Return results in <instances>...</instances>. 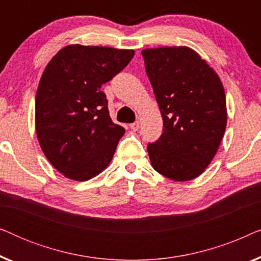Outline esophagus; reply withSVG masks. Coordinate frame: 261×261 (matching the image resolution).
<instances>
[{
	"label": "esophagus",
	"instance_id": "34e87169",
	"mask_svg": "<svg viewBox=\"0 0 261 261\" xmlns=\"http://www.w3.org/2000/svg\"><path fill=\"white\" fill-rule=\"evenodd\" d=\"M130 129L132 130H134V132H137L139 128H140V123H139V121H137V122H134V123H132L130 124Z\"/></svg>",
	"mask_w": 261,
	"mask_h": 261
}]
</instances>
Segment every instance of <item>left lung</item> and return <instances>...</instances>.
<instances>
[{
  "label": "left lung",
  "mask_w": 261,
  "mask_h": 261,
  "mask_svg": "<svg viewBox=\"0 0 261 261\" xmlns=\"http://www.w3.org/2000/svg\"><path fill=\"white\" fill-rule=\"evenodd\" d=\"M163 117V134L148 144L156 172L187 181L215 156L227 124L226 95L217 73L185 46L141 51Z\"/></svg>",
  "instance_id": "left-lung-1"
}]
</instances>
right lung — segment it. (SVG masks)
<instances>
[{
	"mask_svg": "<svg viewBox=\"0 0 261 261\" xmlns=\"http://www.w3.org/2000/svg\"><path fill=\"white\" fill-rule=\"evenodd\" d=\"M133 56V49L69 45L46 66L35 97V130L46 158L70 179H90L112 162L124 128L110 119L101 87Z\"/></svg>",
	"mask_w": 261,
	"mask_h": 261,
	"instance_id": "right-lung-1",
	"label": "right lung"
}]
</instances>
